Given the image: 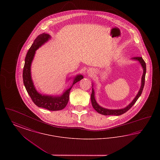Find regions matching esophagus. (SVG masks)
Instances as JSON below:
<instances>
[{"label": "esophagus", "mask_w": 160, "mask_h": 160, "mask_svg": "<svg viewBox=\"0 0 160 160\" xmlns=\"http://www.w3.org/2000/svg\"><path fill=\"white\" fill-rule=\"evenodd\" d=\"M93 70H92V69H89V70L88 71V74H89L91 75V74H92V73H93Z\"/></svg>", "instance_id": "obj_1"}]
</instances>
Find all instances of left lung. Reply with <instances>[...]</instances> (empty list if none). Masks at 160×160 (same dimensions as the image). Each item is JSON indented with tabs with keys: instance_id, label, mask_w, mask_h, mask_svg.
<instances>
[{
	"instance_id": "1",
	"label": "left lung",
	"mask_w": 160,
	"mask_h": 160,
	"mask_svg": "<svg viewBox=\"0 0 160 160\" xmlns=\"http://www.w3.org/2000/svg\"><path fill=\"white\" fill-rule=\"evenodd\" d=\"M132 59L135 60V61H138L140 62V63L141 64L143 69V76L142 77V83H141V86L140 88V90L138 92V93L136 95V97L134 98V99L132 101V102L129 104L128 106L123 108H121V109H116V110H112V109H108V108H104L100 106L99 104L97 102L95 98V92L93 89L92 88V92L91 93V102L92 105L93 107V108L100 114H103L105 116H108V115H115V116H119L121 114L125 113V112H127L128 110H129L132 106L136 103V102L137 101L138 98L140 97L144 86H145V75H146V63L145 61L143 59V58L142 57H134L132 58ZM93 86V85H92Z\"/></svg>"
}]
</instances>
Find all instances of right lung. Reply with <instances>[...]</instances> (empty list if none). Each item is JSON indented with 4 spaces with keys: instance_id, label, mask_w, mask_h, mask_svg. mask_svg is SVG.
<instances>
[{
    "instance_id": "add662e5",
    "label": "right lung",
    "mask_w": 160,
    "mask_h": 160,
    "mask_svg": "<svg viewBox=\"0 0 160 160\" xmlns=\"http://www.w3.org/2000/svg\"><path fill=\"white\" fill-rule=\"evenodd\" d=\"M51 37L45 33L38 35L29 48L25 58V62L23 68V83L28 94L33 102L39 107H42L50 111H58L63 109L68 104L69 95L72 86L83 78L81 74L77 75L73 79L71 86L59 96L45 95L38 93L36 90L31 77V64L33 59L36 50L39 47L47 42Z\"/></svg>"
}]
</instances>
